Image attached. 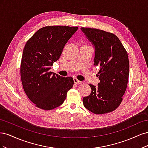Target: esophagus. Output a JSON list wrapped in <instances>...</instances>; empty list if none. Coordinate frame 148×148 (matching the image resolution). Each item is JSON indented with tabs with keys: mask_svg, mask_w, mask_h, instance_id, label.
<instances>
[{
	"mask_svg": "<svg viewBox=\"0 0 148 148\" xmlns=\"http://www.w3.org/2000/svg\"><path fill=\"white\" fill-rule=\"evenodd\" d=\"M73 81H74V83L75 84H81V83H82V82L79 81V80L78 79H77V78H74L73 79Z\"/></svg>",
	"mask_w": 148,
	"mask_h": 148,
	"instance_id": "34e87169",
	"label": "esophagus"
}]
</instances>
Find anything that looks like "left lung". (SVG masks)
Listing matches in <instances>:
<instances>
[{"instance_id": "8db88e82", "label": "left lung", "mask_w": 148, "mask_h": 148, "mask_svg": "<svg viewBox=\"0 0 148 148\" xmlns=\"http://www.w3.org/2000/svg\"><path fill=\"white\" fill-rule=\"evenodd\" d=\"M95 47V65H99L100 83L97 87L89 84L91 92L84 97V106L95 114L115 110L122 101L129 76L128 53L114 34L91 28H81Z\"/></svg>"}]
</instances>
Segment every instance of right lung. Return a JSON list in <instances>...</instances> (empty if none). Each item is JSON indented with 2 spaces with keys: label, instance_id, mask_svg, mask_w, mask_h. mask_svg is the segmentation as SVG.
Masks as SVG:
<instances>
[{
  "label": "right lung",
  "instance_id": "right-lung-1",
  "mask_svg": "<svg viewBox=\"0 0 148 148\" xmlns=\"http://www.w3.org/2000/svg\"><path fill=\"white\" fill-rule=\"evenodd\" d=\"M78 29L77 26H45L25 44L20 65L22 85L29 99L39 109L49 110L60 106L73 87V78L56 75L49 70Z\"/></svg>",
  "mask_w": 148,
  "mask_h": 148
}]
</instances>
